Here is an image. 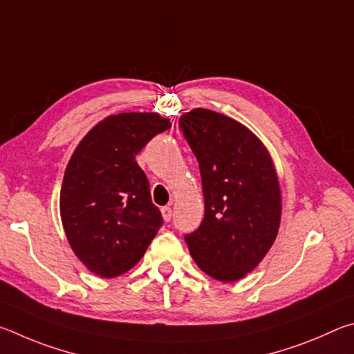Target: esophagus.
<instances>
[{
    "mask_svg": "<svg viewBox=\"0 0 354 354\" xmlns=\"http://www.w3.org/2000/svg\"><path fill=\"white\" fill-rule=\"evenodd\" d=\"M161 216H163L165 222H169L172 219V208L171 207L161 208Z\"/></svg>",
    "mask_w": 354,
    "mask_h": 354,
    "instance_id": "1",
    "label": "esophagus"
}]
</instances>
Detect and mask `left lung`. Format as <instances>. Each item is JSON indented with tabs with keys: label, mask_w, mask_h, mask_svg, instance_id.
<instances>
[{
	"label": "left lung",
	"mask_w": 354,
	"mask_h": 354,
	"mask_svg": "<svg viewBox=\"0 0 354 354\" xmlns=\"http://www.w3.org/2000/svg\"><path fill=\"white\" fill-rule=\"evenodd\" d=\"M201 167L205 216L187 234L191 257L222 283L244 278L268 255L281 222V189L264 142L233 118L208 109L180 116Z\"/></svg>",
	"instance_id": "8db88e82"
}]
</instances>
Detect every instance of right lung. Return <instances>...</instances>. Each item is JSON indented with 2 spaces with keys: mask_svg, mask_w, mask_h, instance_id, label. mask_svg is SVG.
<instances>
[{
  "mask_svg": "<svg viewBox=\"0 0 354 354\" xmlns=\"http://www.w3.org/2000/svg\"><path fill=\"white\" fill-rule=\"evenodd\" d=\"M169 127V118L155 111L110 115L86 132L68 161L62 225L74 255L97 277L132 269L163 224L135 155Z\"/></svg>",
  "mask_w": 354,
  "mask_h": 354,
  "instance_id": "obj_1",
  "label": "right lung"
}]
</instances>
